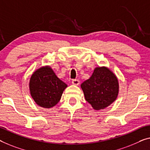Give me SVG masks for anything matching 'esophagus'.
Instances as JSON below:
<instances>
[{"label": "esophagus", "mask_w": 150, "mask_h": 150, "mask_svg": "<svg viewBox=\"0 0 150 150\" xmlns=\"http://www.w3.org/2000/svg\"><path fill=\"white\" fill-rule=\"evenodd\" d=\"M79 80L78 79H73L72 81V84L74 85V86H78V85L79 84Z\"/></svg>", "instance_id": "obj_1"}]
</instances>
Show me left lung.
Returning <instances> with one entry per match:
<instances>
[{
    "label": "left lung",
    "mask_w": 150,
    "mask_h": 150,
    "mask_svg": "<svg viewBox=\"0 0 150 150\" xmlns=\"http://www.w3.org/2000/svg\"><path fill=\"white\" fill-rule=\"evenodd\" d=\"M86 100L96 110L106 108L117 100L119 92L118 78L106 67H97L89 79L81 84Z\"/></svg>",
    "instance_id": "1"
}]
</instances>
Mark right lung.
I'll list each match as a JSON object with an SVG mask.
<instances>
[{"label":"right lung","instance_id":"1","mask_svg":"<svg viewBox=\"0 0 150 150\" xmlns=\"http://www.w3.org/2000/svg\"><path fill=\"white\" fill-rule=\"evenodd\" d=\"M67 85L57 77L50 66L38 69L29 82L31 96L38 106L50 108L58 104Z\"/></svg>","mask_w":150,"mask_h":150}]
</instances>
